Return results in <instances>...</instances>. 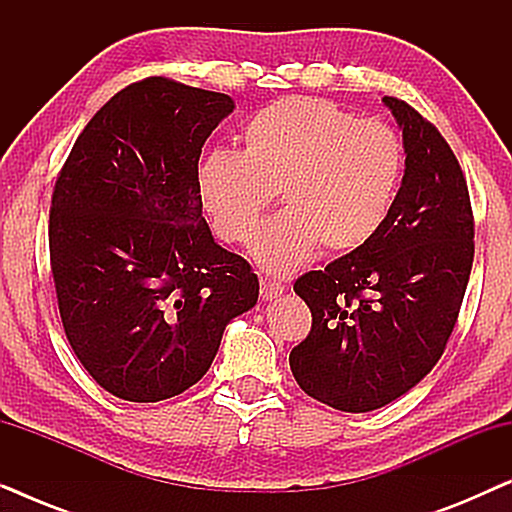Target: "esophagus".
Instances as JSON below:
<instances>
[{
  "instance_id": "esophagus-1",
  "label": "esophagus",
  "mask_w": 512,
  "mask_h": 512,
  "mask_svg": "<svg viewBox=\"0 0 512 512\" xmlns=\"http://www.w3.org/2000/svg\"><path fill=\"white\" fill-rule=\"evenodd\" d=\"M284 293V286L279 282H272V279H263L261 282V298L263 300H275Z\"/></svg>"
}]
</instances>
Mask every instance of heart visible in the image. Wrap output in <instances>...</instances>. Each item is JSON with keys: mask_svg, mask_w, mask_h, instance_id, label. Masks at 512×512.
Listing matches in <instances>:
<instances>
[{"mask_svg": "<svg viewBox=\"0 0 512 512\" xmlns=\"http://www.w3.org/2000/svg\"><path fill=\"white\" fill-rule=\"evenodd\" d=\"M401 137L319 97H284L242 128V151L214 149L198 165V198L223 242L251 240L279 191L284 212L258 230L251 256L284 277L324 249H361L387 221L401 186Z\"/></svg>", "mask_w": 512, "mask_h": 512, "instance_id": "1", "label": "heart"}]
</instances>
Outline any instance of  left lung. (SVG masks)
<instances>
[{"label":"left lung","mask_w":512,"mask_h":512,"mask_svg":"<svg viewBox=\"0 0 512 512\" xmlns=\"http://www.w3.org/2000/svg\"><path fill=\"white\" fill-rule=\"evenodd\" d=\"M403 130L405 174L373 240L293 291L312 331L291 349L307 396L342 412L396 401L436 366L457 324L473 265V212L459 160L410 104L382 97Z\"/></svg>","instance_id":"8db88e82"}]
</instances>
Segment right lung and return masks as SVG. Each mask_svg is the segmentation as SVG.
<instances>
[{
    "instance_id": "right-lung-1",
    "label": "right lung",
    "mask_w": 512,
    "mask_h": 512,
    "mask_svg": "<svg viewBox=\"0 0 512 512\" xmlns=\"http://www.w3.org/2000/svg\"><path fill=\"white\" fill-rule=\"evenodd\" d=\"M235 102L151 76L116 93L76 139L53 191L51 268L65 335L123 401L193 387L223 331L258 300L249 263L214 242L198 160Z\"/></svg>"
}]
</instances>
